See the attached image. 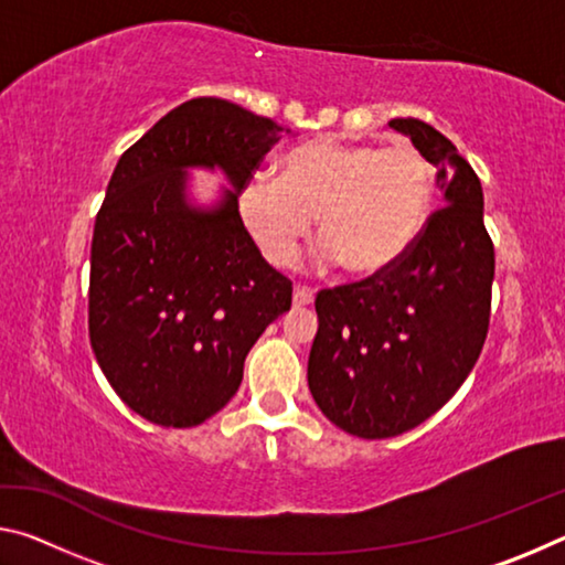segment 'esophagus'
<instances>
[{"instance_id": "esophagus-1", "label": "esophagus", "mask_w": 565, "mask_h": 565, "mask_svg": "<svg viewBox=\"0 0 565 565\" xmlns=\"http://www.w3.org/2000/svg\"><path fill=\"white\" fill-rule=\"evenodd\" d=\"M313 303V291L306 286H296L294 289V306H309Z\"/></svg>"}]
</instances>
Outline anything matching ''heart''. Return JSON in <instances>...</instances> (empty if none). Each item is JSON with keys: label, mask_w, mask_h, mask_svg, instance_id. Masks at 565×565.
<instances>
[{"label": "heart", "mask_w": 565, "mask_h": 565, "mask_svg": "<svg viewBox=\"0 0 565 565\" xmlns=\"http://www.w3.org/2000/svg\"><path fill=\"white\" fill-rule=\"evenodd\" d=\"M436 169L416 147L319 139L291 149L279 177L242 186L238 214L271 266H291L319 218V259L376 276L406 256L434 206Z\"/></svg>", "instance_id": "1"}]
</instances>
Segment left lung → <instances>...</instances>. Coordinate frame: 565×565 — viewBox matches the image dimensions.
I'll list each match as a JSON object with an SVG mask.
<instances>
[{
  "mask_svg": "<svg viewBox=\"0 0 565 565\" xmlns=\"http://www.w3.org/2000/svg\"><path fill=\"white\" fill-rule=\"evenodd\" d=\"M438 169V209L406 256L369 279L317 294L309 388L331 424L359 438L411 431L476 366L491 319L493 242L471 164L420 119H391Z\"/></svg>",
  "mask_w": 565,
  "mask_h": 565,
  "instance_id": "1",
  "label": "left lung"
}]
</instances>
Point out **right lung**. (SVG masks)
I'll return each mask as SVG.
<instances>
[{
    "mask_svg": "<svg viewBox=\"0 0 565 565\" xmlns=\"http://www.w3.org/2000/svg\"><path fill=\"white\" fill-rule=\"evenodd\" d=\"M279 139L276 121L199 97L114 169L92 236L89 341L111 388L151 424L189 428L222 411L248 349L291 309V281L238 214V191ZM189 166L224 168L235 189L212 210L191 207Z\"/></svg>",
    "mask_w": 565,
    "mask_h": 565,
    "instance_id": "1",
    "label": "right lung"
}]
</instances>
